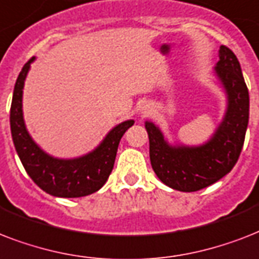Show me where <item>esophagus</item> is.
Here are the masks:
<instances>
[{
    "label": "esophagus",
    "mask_w": 259,
    "mask_h": 259,
    "mask_svg": "<svg viewBox=\"0 0 259 259\" xmlns=\"http://www.w3.org/2000/svg\"><path fill=\"white\" fill-rule=\"evenodd\" d=\"M150 111H152V109H150L149 105H142L141 107H140V114H141V115H146V114H149Z\"/></svg>",
    "instance_id": "obj_1"
}]
</instances>
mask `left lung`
Masks as SVG:
<instances>
[{
    "label": "left lung",
    "mask_w": 259,
    "mask_h": 259,
    "mask_svg": "<svg viewBox=\"0 0 259 259\" xmlns=\"http://www.w3.org/2000/svg\"><path fill=\"white\" fill-rule=\"evenodd\" d=\"M217 76L226 95V110L212 136L200 145L170 144L162 130L145 121L149 136L150 164L165 185L181 192H195L217 183L237 164L249 123V90L237 56L219 48Z\"/></svg>",
    "instance_id": "8db88e82"
}]
</instances>
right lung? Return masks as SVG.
Instances as JSON below:
<instances>
[{"mask_svg":"<svg viewBox=\"0 0 259 259\" xmlns=\"http://www.w3.org/2000/svg\"><path fill=\"white\" fill-rule=\"evenodd\" d=\"M32 58L22 67L14 84L10 106V132L14 148L29 177L44 191L56 197H82L97 192L113 170L122 136L134 125L133 119L118 123L89 153L74 158L54 157L36 144L26 129L22 111V90Z\"/></svg>","mask_w":259,"mask_h":259,"instance_id":"obj_1","label":"right lung"}]
</instances>
